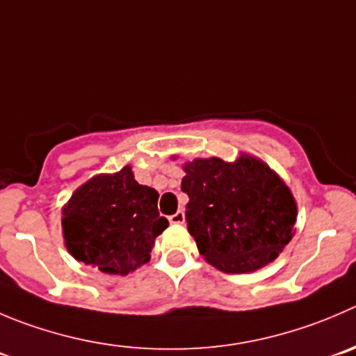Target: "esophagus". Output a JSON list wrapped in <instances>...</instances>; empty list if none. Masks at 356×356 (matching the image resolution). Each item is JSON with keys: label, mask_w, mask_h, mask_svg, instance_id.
Returning a JSON list of instances; mask_svg holds the SVG:
<instances>
[{"label": "esophagus", "mask_w": 356, "mask_h": 356, "mask_svg": "<svg viewBox=\"0 0 356 356\" xmlns=\"http://www.w3.org/2000/svg\"><path fill=\"white\" fill-rule=\"evenodd\" d=\"M185 222V213L181 211H176L175 215H171L169 216V223H175V225H180V223H184Z\"/></svg>", "instance_id": "34e87169"}]
</instances>
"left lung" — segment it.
I'll return each instance as SVG.
<instances>
[{"mask_svg":"<svg viewBox=\"0 0 356 356\" xmlns=\"http://www.w3.org/2000/svg\"><path fill=\"white\" fill-rule=\"evenodd\" d=\"M181 169L187 229L206 262L222 273L262 269L296 234V197L262 159L241 152L232 162L194 159Z\"/></svg>","mask_w":356,"mask_h":356,"instance_id":"1","label":"left lung"}]
</instances>
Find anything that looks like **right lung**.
Masks as SVG:
<instances>
[{
    "label": "right lung",
    "instance_id": "obj_1",
    "mask_svg": "<svg viewBox=\"0 0 356 356\" xmlns=\"http://www.w3.org/2000/svg\"><path fill=\"white\" fill-rule=\"evenodd\" d=\"M157 201V191L138 184L131 165L92 176L60 209L64 246L86 266L127 276L150 260L155 238L169 225Z\"/></svg>",
    "mask_w": 356,
    "mask_h": 356
}]
</instances>
